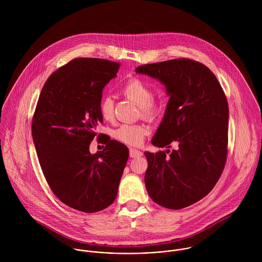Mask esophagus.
<instances>
[{
	"instance_id": "34e87169",
	"label": "esophagus",
	"mask_w": 262,
	"mask_h": 262,
	"mask_svg": "<svg viewBox=\"0 0 262 262\" xmlns=\"http://www.w3.org/2000/svg\"><path fill=\"white\" fill-rule=\"evenodd\" d=\"M142 155H143V153L140 150L130 148V157L136 158V157H141Z\"/></svg>"
}]
</instances>
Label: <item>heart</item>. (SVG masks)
Here are the masks:
<instances>
[{
    "label": "heart",
    "mask_w": 262,
    "mask_h": 262,
    "mask_svg": "<svg viewBox=\"0 0 262 262\" xmlns=\"http://www.w3.org/2000/svg\"><path fill=\"white\" fill-rule=\"evenodd\" d=\"M121 93L127 99L134 102L145 119L153 120L163 110V101L160 98L152 97L149 84L139 78L128 80L122 88ZM115 102L111 96H105L100 102V112L104 120L111 121L114 118ZM149 130L143 125L125 124L119 127L115 132V137L128 145H139Z\"/></svg>",
    "instance_id": "b5f03b06"
}]
</instances>
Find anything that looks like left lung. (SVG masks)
Here are the masks:
<instances>
[{
    "instance_id": "obj_1",
    "label": "left lung",
    "mask_w": 262,
    "mask_h": 262,
    "mask_svg": "<svg viewBox=\"0 0 262 262\" xmlns=\"http://www.w3.org/2000/svg\"><path fill=\"white\" fill-rule=\"evenodd\" d=\"M137 74L158 79L169 100L151 142L178 148L145 152V186L158 205L180 210L205 198L224 169L229 108L215 75L203 63L178 58L138 67Z\"/></svg>"
}]
</instances>
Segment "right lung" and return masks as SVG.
Masks as SVG:
<instances>
[{
	"instance_id": "obj_1",
	"label": "right lung",
	"mask_w": 262,
	"mask_h": 262,
	"mask_svg": "<svg viewBox=\"0 0 262 262\" xmlns=\"http://www.w3.org/2000/svg\"><path fill=\"white\" fill-rule=\"evenodd\" d=\"M119 68L101 58L70 61L47 78L33 116L32 137L45 180L63 204L80 212L112 204L128 160L127 146L107 135L104 149L90 152L103 122V89Z\"/></svg>"
}]
</instances>
